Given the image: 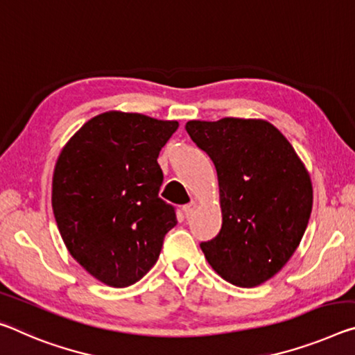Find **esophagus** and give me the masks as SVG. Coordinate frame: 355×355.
I'll list each match as a JSON object with an SVG mask.
<instances>
[{
    "label": "esophagus",
    "mask_w": 355,
    "mask_h": 355,
    "mask_svg": "<svg viewBox=\"0 0 355 355\" xmlns=\"http://www.w3.org/2000/svg\"><path fill=\"white\" fill-rule=\"evenodd\" d=\"M196 208H198V202H191V204H187V205L183 207V213L188 218V216H191L196 211Z\"/></svg>",
    "instance_id": "obj_1"
}]
</instances>
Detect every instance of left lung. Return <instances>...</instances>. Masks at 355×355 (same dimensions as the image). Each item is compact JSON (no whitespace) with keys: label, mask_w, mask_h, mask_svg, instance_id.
<instances>
[{"label":"left lung","mask_w":355,"mask_h":355,"mask_svg":"<svg viewBox=\"0 0 355 355\" xmlns=\"http://www.w3.org/2000/svg\"><path fill=\"white\" fill-rule=\"evenodd\" d=\"M216 167L223 226L200 243L219 277L256 288L286 266L305 234L313 184L299 155L272 123L221 118L187 123Z\"/></svg>","instance_id":"1"}]
</instances>
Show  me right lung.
Here are the masks:
<instances>
[{
  "instance_id": "1",
  "label": "right lung",
  "mask_w": 355,
  "mask_h": 355,
  "mask_svg": "<svg viewBox=\"0 0 355 355\" xmlns=\"http://www.w3.org/2000/svg\"><path fill=\"white\" fill-rule=\"evenodd\" d=\"M178 121L110 110L69 139L55 164L52 207L71 256L112 288L155 266L175 208L159 199L161 148Z\"/></svg>"
}]
</instances>
